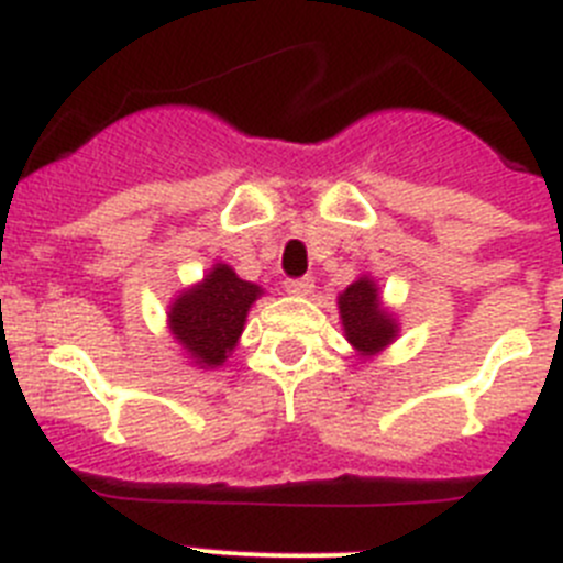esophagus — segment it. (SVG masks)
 <instances>
[{"instance_id": "1", "label": "esophagus", "mask_w": 563, "mask_h": 563, "mask_svg": "<svg viewBox=\"0 0 563 563\" xmlns=\"http://www.w3.org/2000/svg\"><path fill=\"white\" fill-rule=\"evenodd\" d=\"M312 287H316V278L312 276L287 278L285 282V290L290 292V296H309V292H312Z\"/></svg>"}]
</instances>
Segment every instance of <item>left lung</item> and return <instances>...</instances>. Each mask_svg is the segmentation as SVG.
Segmentation results:
<instances>
[{
	"label": "left lung",
	"mask_w": 563,
	"mask_h": 563,
	"mask_svg": "<svg viewBox=\"0 0 563 563\" xmlns=\"http://www.w3.org/2000/svg\"><path fill=\"white\" fill-rule=\"evenodd\" d=\"M340 321L345 340L357 349L360 357H374L388 349L399 334V323L379 301V287L371 276H360L338 296Z\"/></svg>",
	"instance_id": "obj_1"
}]
</instances>
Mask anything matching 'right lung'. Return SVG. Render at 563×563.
<instances>
[{"label":"right lung","instance_id":"obj_1","mask_svg":"<svg viewBox=\"0 0 563 563\" xmlns=\"http://www.w3.org/2000/svg\"><path fill=\"white\" fill-rule=\"evenodd\" d=\"M262 296V287L236 276L218 262L195 287L169 303V332L187 349L200 368H218L234 352L245 329L247 309Z\"/></svg>","mask_w":563,"mask_h":563}]
</instances>
